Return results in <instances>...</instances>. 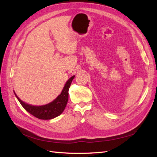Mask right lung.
<instances>
[{
	"mask_svg": "<svg viewBox=\"0 0 157 157\" xmlns=\"http://www.w3.org/2000/svg\"><path fill=\"white\" fill-rule=\"evenodd\" d=\"M75 75L69 78L63 88L61 94L59 95L55 100L47 105L42 106H33L25 103L19 98L15 93L20 104L28 113L40 119H51L60 115L64 111L69 98V89Z\"/></svg>",
	"mask_w": 157,
	"mask_h": 157,
	"instance_id": "obj_1",
	"label": "right lung"
}]
</instances>
